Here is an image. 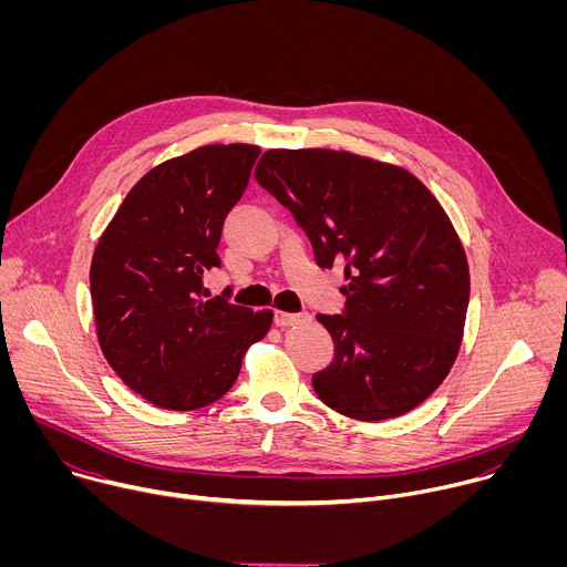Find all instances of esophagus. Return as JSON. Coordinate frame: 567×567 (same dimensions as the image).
<instances>
[{"instance_id":"esophagus-1","label":"esophagus","mask_w":567,"mask_h":567,"mask_svg":"<svg viewBox=\"0 0 567 567\" xmlns=\"http://www.w3.org/2000/svg\"><path fill=\"white\" fill-rule=\"evenodd\" d=\"M276 326L280 328H291V326H300V322L309 320L307 311H298V313H289V311H276Z\"/></svg>"}]
</instances>
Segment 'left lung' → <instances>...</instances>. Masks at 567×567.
Returning a JSON list of instances; mask_svg holds the SVG:
<instances>
[{
  "label": "left lung",
  "instance_id": "8db88e82",
  "mask_svg": "<svg viewBox=\"0 0 567 567\" xmlns=\"http://www.w3.org/2000/svg\"><path fill=\"white\" fill-rule=\"evenodd\" d=\"M256 179L318 267L343 265L346 309L316 316L334 339V361L311 379L318 399L361 422L420 406L460 352L471 291L440 202L409 171L337 150H267Z\"/></svg>",
  "mask_w": 567,
  "mask_h": 567
}]
</instances>
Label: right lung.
I'll use <instances>...</instances> for the list:
<instances>
[{
	"label": "right lung",
	"instance_id": "1",
	"mask_svg": "<svg viewBox=\"0 0 567 567\" xmlns=\"http://www.w3.org/2000/svg\"><path fill=\"white\" fill-rule=\"evenodd\" d=\"M258 145H204L152 168L94 251L90 285L101 350L114 372L166 411H197L235 383L274 311L208 298L204 274L245 195Z\"/></svg>",
	"mask_w": 567,
	"mask_h": 567
}]
</instances>
